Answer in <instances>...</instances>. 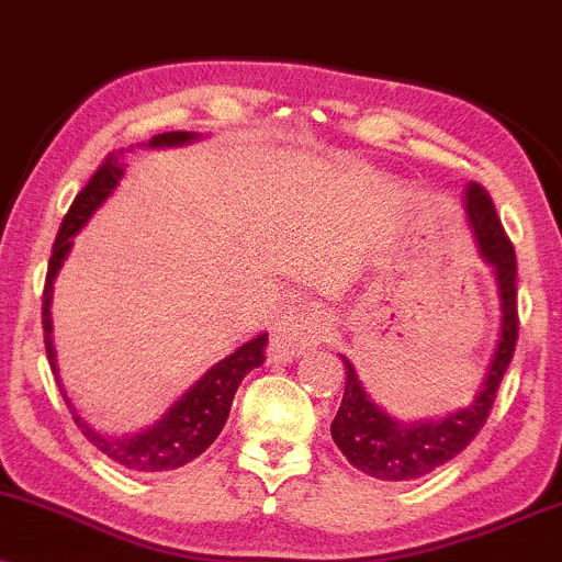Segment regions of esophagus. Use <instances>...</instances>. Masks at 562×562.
<instances>
[{
  "instance_id": "obj_1",
  "label": "esophagus",
  "mask_w": 562,
  "mask_h": 562,
  "mask_svg": "<svg viewBox=\"0 0 562 562\" xmlns=\"http://www.w3.org/2000/svg\"><path fill=\"white\" fill-rule=\"evenodd\" d=\"M333 322L325 312H290L277 325L272 335V351L277 357H290L301 344H319L327 338Z\"/></svg>"
}]
</instances>
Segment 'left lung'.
I'll return each instance as SVG.
<instances>
[{"instance_id":"obj_1","label":"left lung","mask_w":562,"mask_h":562,"mask_svg":"<svg viewBox=\"0 0 562 562\" xmlns=\"http://www.w3.org/2000/svg\"><path fill=\"white\" fill-rule=\"evenodd\" d=\"M465 209L483 259L494 267L496 285H499L502 333L492 367H488L475 402L465 409L454 412L443 420L404 425L370 402L362 383H359L357 370L344 357V402L338 406L330 434L338 449L346 454V460L372 479L412 481L441 468L443 462L454 460L481 434L502 378L513 362L515 344H518V261H515V248L505 227H502L499 216H496L492 195L481 184H468Z\"/></svg>"}]
</instances>
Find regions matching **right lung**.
<instances>
[{
    "label": "right lung",
    "mask_w": 562,
    "mask_h": 562,
    "mask_svg": "<svg viewBox=\"0 0 562 562\" xmlns=\"http://www.w3.org/2000/svg\"><path fill=\"white\" fill-rule=\"evenodd\" d=\"M195 134L190 132H166L158 134V137L150 139V147H171V145H184ZM121 169L119 156L111 153L100 164V169L92 173L83 190L74 198L68 214L63 216L60 232H57L53 256H49L47 267V280H44V293H42V325H44V346H47V359L53 372L57 375L55 364V348H53V314H49V306H53V280L55 274L60 272L63 261H66L70 250V237L79 232L83 224L89 222V216L94 214L111 192L119 184ZM263 346H267V335H259V338L248 340V344L237 348L235 353H229L227 359L211 367L203 378L192 385L190 391L179 398L177 404L166 412L164 417L156 425H150L147 430L134 436H105L100 430H94L87 420H81L79 412L74 409L70 398L63 391L60 378H57V385H60L63 398H66L70 415H74L76 425L81 428V434L87 436L89 443H94L102 454L111 457L113 462L124 465L128 470H137V473H158V470H173L182 468L187 462H192L195 457L203 454L211 443L216 441V436L222 434L224 423L229 417L232 398H235L237 385L243 383V378L248 375L254 367L263 364Z\"/></svg>",
    "instance_id": "right-lung-1"
}]
</instances>
